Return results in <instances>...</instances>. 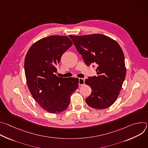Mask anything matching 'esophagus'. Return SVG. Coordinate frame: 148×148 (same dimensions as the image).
Here are the masks:
<instances>
[{
  "mask_svg": "<svg viewBox=\"0 0 148 148\" xmlns=\"http://www.w3.org/2000/svg\"><path fill=\"white\" fill-rule=\"evenodd\" d=\"M79 81H78V84L79 86H83L84 83H85V79L84 78H79L78 79Z\"/></svg>",
  "mask_w": 148,
  "mask_h": 148,
  "instance_id": "34e87169",
  "label": "esophagus"
}]
</instances>
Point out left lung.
I'll return each instance as SVG.
<instances>
[{
  "instance_id": "1",
  "label": "left lung",
  "mask_w": 148,
  "mask_h": 148,
  "mask_svg": "<svg viewBox=\"0 0 148 148\" xmlns=\"http://www.w3.org/2000/svg\"><path fill=\"white\" fill-rule=\"evenodd\" d=\"M69 37L86 64L95 63L97 76L85 81L92 90L86 103L94 109L110 107L116 100L126 76L125 57L117 42L101 34Z\"/></svg>"
}]
</instances>
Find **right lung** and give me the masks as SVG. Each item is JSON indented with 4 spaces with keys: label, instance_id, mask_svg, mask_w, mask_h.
I'll return each instance as SVG.
<instances>
[{
    "label": "right lung",
    "instance_id": "obj_1",
    "mask_svg": "<svg viewBox=\"0 0 148 148\" xmlns=\"http://www.w3.org/2000/svg\"><path fill=\"white\" fill-rule=\"evenodd\" d=\"M72 45L67 36H51L36 41L25 57V71L29 91L40 106L51 114L65 111L71 95L78 87V78L56 75L61 56Z\"/></svg>",
    "mask_w": 148,
    "mask_h": 148
}]
</instances>
